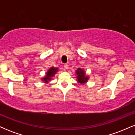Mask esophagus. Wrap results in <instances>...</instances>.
I'll return each mask as SVG.
<instances>
[{
	"instance_id": "34e87169",
	"label": "esophagus",
	"mask_w": 135,
	"mask_h": 135,
	"mask_svg": "<svg viewBox=\"0 0 135 135\" xmlns=\"http://www.w3.org/2000/svg\"><path fill=\"white\" fill-rule=\"evenodd\" d=\"M64 68H65V69H69V65L66 64H66H64Z\"/></svg>"
}]
</instances>
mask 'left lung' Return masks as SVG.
Masks as SVG:
<instances>
[{
	"label": "left lung",
	"instance_id": "left-lung-1",
	"mask_svg": "<svg viewBox=\"0 0 135 135\" xmlns=\"http://www.w3.org/2000/svg\"><path fill=\"white\" fill-rule=\"evenodd\" d=\"M76 74L77 75V79H78L79 83L83 84L86 83L88 78L87 76H85V72H84L83 70L81 69H78L76 71Z\"/></svg>",
	"mask_w": 135,
	"mask_h": 135
}]
</instances>
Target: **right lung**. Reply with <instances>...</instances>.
<instances>
[{
	"label": "right lung",
	"instance_id": "add662e5",
	"mask_svg": "<svg viewBox=\"0 0 135 135\" xmlns=\"http://www.w3.org/2000/svg\"><path fill=\"white\" fill-rule=\"evenodd\" d=\"M58 69H55V68L51 67L49 70L47 71V73L46 74V77H44V79H42L43 80H44L45 83H47L48 80H51V77L53 76L54 75L56 74V72H57Z\"/></svg>",
	"mask_w": 135,
	"mask_h": 135
}]
</instances>
